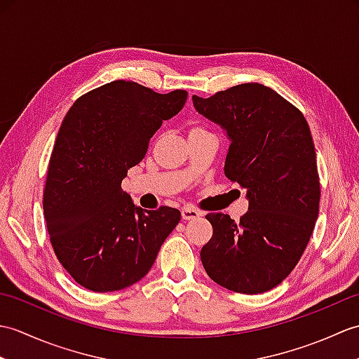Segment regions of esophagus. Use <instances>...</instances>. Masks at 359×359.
<instances>
[{"instance_id":"obj_1","label":"esophagus","mask_w":359,"mask_h":359,"mask_svg":"<svg viewBox=\"0 0 359 359\" xmlns=\"http://www.w3.org/2000/svg\"><path fill=\"white\" fill-rule=\"evenodd\" d=\"M201 216H202V212L194 207H184V208H182V217H184L185 220H193V219H197Z\"/></svg>"}]
</instances>
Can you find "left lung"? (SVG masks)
Here are the masks:
<instances>
[{"mask_svg":"<svg viewBox=\"0 0 359 359\" xmlns=\"http://www.w3.org/2000/svg\"><path fill=\"white\" fill-rule=\"evenodd\" d=\"M197 112L231 140L225 175L247 189L239 222L210 212L212 236L201 250L208 276L231 292L264 293L299 262L313 233L321 187L313 139L302 112L261 83L193 95Z\"/></svg>","mask_w":359,"mask_h":359,"instance_id":"obj_1","label":"left lung"}]
</instances>
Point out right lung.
Segmentation results:
<instances>
[{
    "label": "right lung",
    "instance_id": "add662e5",
    "mask_svg": "<svg viewBox=\"0 0 359 359\" xmlns=\"http://www.w3.org/2000/svg\"><path fill=\"white\" fill-rule=\"evenodd\" d=\"M187 97L184 89L158 94L116 80L67 111L49 160L43 210L55 256L81 287L104 293L139 282L179 224V210L134 205L121 180Z\"/></svg>",
    "mask_w": 359,
    "mask_h": 359
}]
</instances>
